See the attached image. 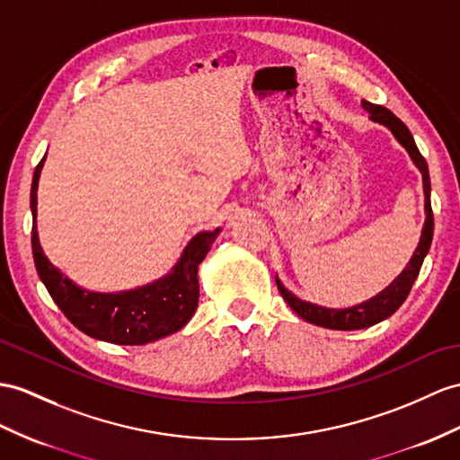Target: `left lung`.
<instances>
[{"label": "left lung", "instance_id": "left-lung-1", "mask_svg": "<svg viewBox=\"0 0 460 460\" xmlns=\"http://www.w3.org/2000/svg\"><path fill=\"white\" fill-rule=\"evenodd\" d=\"M363 107L368 111V115H371L373 120L380 122V125H385L392 130V134H394L396 140L408 150L411 162L416 164V167L420 170L423 179V195H425V222H423L418 248L413 252L411 260L406 265L404 271H402L400 277L394 279L392 285H388L383 293L376 295L371 300L363 302L359 306L345 308V310H330V308L310 305V302L300 300L293 293H288V290L283 287V283L275 277L277 288L281 290L287 305L293 308L302 320L316 323V326H322V328H330V330H363L368 326H375V323L383 322L388 316L394 314V312L402 306V302L408 298L411 285L420 275L421 263L429 252L431 238H433V210H431V199H429L431 185H429V173H428V164H425V158L420 154L408 127L396 115H392L390 111L383 105L371 103V101H363Z\"/></svg>", "mask_w": 460, "mask_h": 460}]
</instances>
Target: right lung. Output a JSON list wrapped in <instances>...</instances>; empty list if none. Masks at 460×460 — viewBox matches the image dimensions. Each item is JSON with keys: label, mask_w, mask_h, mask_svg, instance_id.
<instances>
[{"label": "right lung", "mask_w": 460, "mask_h": 460, "mask_svg": "<svg viewBox=\"0 0 460 460\" xmlns=\"http://www.w3.org/2000/svg\"><path fill=\"white\" fill-rule=\"evenodd\" d=\"M44 158L32 175V257L40 281L77 330L89 338L117 345H144L181 330L191 320L199 302L197 267L205 260L215 232H200L187 243L181 260L160 281L125 293H89L74 285L44 255L37 232V187Z\"/></svg>", "instance_id": "right-lung-1"}]
</instances>
